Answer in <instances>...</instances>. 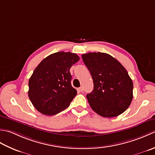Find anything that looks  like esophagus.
I'll return each instance as SVG.
<instances>
[{
	"instance_id": "34e87169",
	"label": "esophagus",
	"mask_w": 155,
	"mask_h": 155,
	"mask_svg": "<svg viewBox=\"0 0 155 155\" xmlns=\"http://www.w3.org/2000/svg\"><path fill=\"white\" fill-rule=\"evenodd\" d=\"M78 90H79V91H81V92H82V91H84V88H83V87H79V88H78Z\"/></svg>"
}]
</instances>
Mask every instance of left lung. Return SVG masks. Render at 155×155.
<instances>
[{"instance_id": "obj_1", "label": "left lung", "mask_w": 155, "mask_h": 155, "mask_svg": "<svg viewBox=\"0 0 155 155\" xmlns=\"http://www.w3.org/2000/svg\"><path fill=\"white\" fill-rule=\"evenodd\" d=\"M81 58L93 79L94 90L86 96L91 109L105 118L126 111L133 97V83L126 69L107 53H88Z\"/></svg>"}]
</instances>
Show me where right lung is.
Masks as SVG:
<instances>
[{"mask_svg":"<svg viewBox=\"0 0 155 155\" xmlns=\"http://www.w3.org/2000/svg\"><path fill=\"white\" fill-rule=\"evenodd\" d=\"M79 60L75 53L59 51L47 56L35 69L28 95L39 112L55 115L69 106L77 94L71 86L69 69Z\"/></svg>","mask_w":155,"mask_h":155,"instance_id":"obj_1","label":"right lung"}]
</instances>
